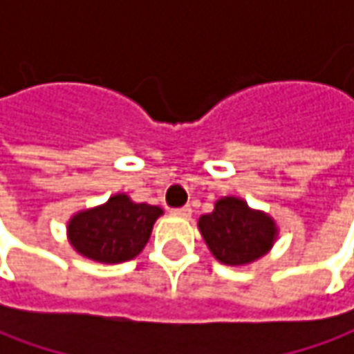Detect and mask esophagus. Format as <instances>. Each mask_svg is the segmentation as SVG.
Segmentation results:
<instances>
[{
	"mask_svg": "<svg viewBox=\"0 0 354 354\" xmlns=\"http://www.w3.org/2000/svg\"><path fill=\"white\" fill-rule=\"evenodd\" d=\"M191 207H181V209H173L171 214H175V216H181V218H189L191 216Z\"/></svg>",
	"mask_w": 354,
	"mask_h": 354,
	"instance_id": "obj_1",
	"label": "esophagus"
}]
</instances>
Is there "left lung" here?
Returning <instances> with one entry per match:
<instances>
[{
	"mask_svg": "<svg viewBox=\"0 0 354 354\" xmlns=\"http://www.w3.org/2000/svg\"><path fill=\"white\" fill-rule=\"evenodd\" d=\"M197 226L212 256L225 266H248L264 258L279 234L274 216L232 195L218 198Z\"/></svg>",
	"mask_w": 354,
	"mask_h": 354,
	"instance_id": "1",
	"label": "left lung"
}]
</instances>
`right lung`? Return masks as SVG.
<instances>
[{
	"label": "right lung",
	"mask_w": 354,
	"mask_h": 354,
	"mask_svg": "<svg viewBox=\"0 0 354 354\" xmlns=\"http://www.w3.org/2000/svg\"><path fill=\"white\" fill-rule=\"evenodd\" d=\"M161 214V207L133 203L126 193H116L102 205L75 212L66 223V238L82 258L122 264L145 248Z\"/></svg>",
	"instance_id": "right-lung-1"
}]
</instances>
